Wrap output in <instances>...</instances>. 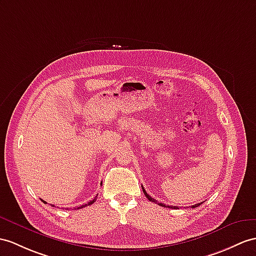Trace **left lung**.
Instances as JSON below:
<instances>
[{"label":"left lung","instance_id":"1","mask_svg":"<svg viewBox=\"0 0 256 256\" xmlns=\"http://www.w3.org/2000/svg\"><path fill=\"white\" fill-rule=\"evenodd\" d=\"M142 190H143V193H144V196L148 198V200H150L151 202H154V203H156V202H158L156 200H155V198H151V196H150L148 194L146 191L144 190V188H143V186H142ZM158 205H160V206H163V208H178V206H166V205H165V204H163V203H158ZM198 205H201V203H198V204H196V205H193L192 208H198Z\"/></svg>","mask_w":256,"mask_h":256}]
</instances>
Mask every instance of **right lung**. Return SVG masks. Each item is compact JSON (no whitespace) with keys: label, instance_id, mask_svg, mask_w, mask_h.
Wrapping results in <instances>:
<instances>
[{"label":"right lung","instance_id":"obj_1","mask_svg":"<svg viewBox=\"0 0 256 256\" xmlns=\"http://www.w3.org/2000/svg\"><path fill=\"white\" fill-rule=\"evenodd\" d=\"M96 196L94 198H93V200H92V201H90V202H89L88 204H84V205H82V206H80V208H78V210H79V208H84V206H86V205H91L92 203H94V202H96ZM43 202H44V203H46V201H43ZM52 206H54V205H52Z\"/></svg>","mask_w":256,"mask_h":256}]
</instances>
